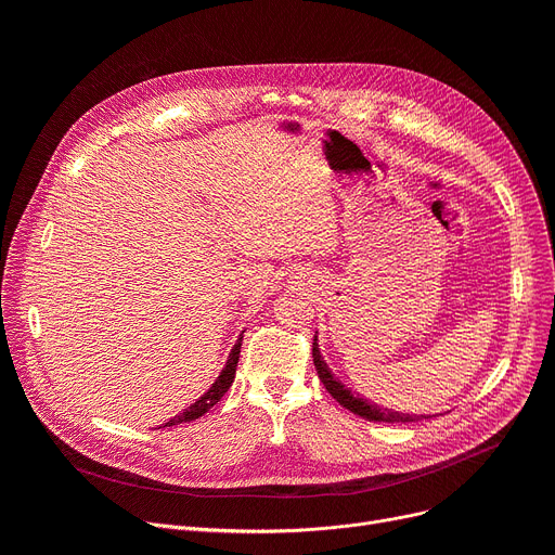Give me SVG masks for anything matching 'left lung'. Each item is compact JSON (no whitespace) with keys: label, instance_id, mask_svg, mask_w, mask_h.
Instances as JSON below:
<instances>
[{"label":"left lung","instance_id":"left-lung-1","mask_svg":"<svg viewBox=\"0 0 555 555\" xmlns=\"http://www.w3.org/2000/svg\"><path fill=\"white\" fill-rule=\"evenodd\" d=\"M312 362H314L319 380L324 383L326 391H328L341 406H346L348 412H353V414H358V416H362V418H366V421H373V423H416V421L429 418V416H414V414L391 412V410H385V406H380V404L369 402L366 398L353 396V391H348L339 380H335V375L331 373V369L326 366V362L322 360V356H319L317 337L312 339Z\"/></svg>","mask_w":555,"mask_h":555}]
</instances>
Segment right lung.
<instances>
[{"mask_svg":"<svg viewBox=\"0 0 555 555\" xmlns=\"http://www.w3.org/2000/svg\"><path fill=\"white\" fill-rule=\"evenodd\" d=\"M241 344H243V337L236 341V346L231 348L229 360H227L222 373L218 375V380L214 383V387H211L207 393H204L199 400H195V402L189 406V410H184L180 416L170 418V421L164 423L162 427H172V425L195 421V418H199L202 414H207V412L211 410V406L227 393V389H229L231 383H233V375H236V366H238V358H241Z\"/></svg>","mask_w":555,"mask_h":555,"instance_id":"1","label":"right lung"}]
</instances>
